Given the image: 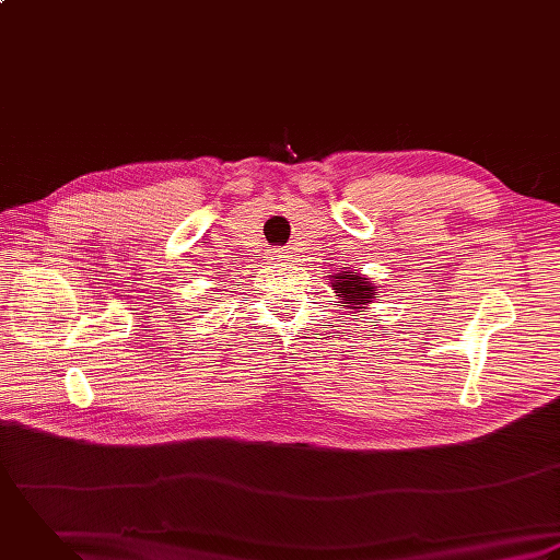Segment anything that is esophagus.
<instances>
[{
    "label": "esophagus",
    "mask_w": 560,
    "mask_h": 560,
    "mask_svg": "<svg viewBox=\"0 0 560 560\" xmlns=\"http://www.w3.org/2000/svg\"><path fill=\"white\" fill-rule=\"evenodd\" d=\"M292 255H290V250L288 248H272L270 250V259H275V261H288Z\"/></svg>",
    "instance_id": "esophagus-1"
}]
</instances>
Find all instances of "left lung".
I'll return each instance as SVG.
<instances>
[{"label": "left lung", "instance_id": "1", "mask_svg": "<svg viewBox=\"0 0 560 560\" xmlns=\"http://www.w3.org/2000/svg\"><path fill=\"white\" fill-rule=\"evenodd\" d=\"M331 288L336 290V296H339L341 307L352 310L354 314L365 310V305H370L374 299H378L376 285L370 283L363 275L350 272V270H339L337 275H334Z\"/></svg>", "mask_w": 560, "mask_h": 560}]
</instances>
